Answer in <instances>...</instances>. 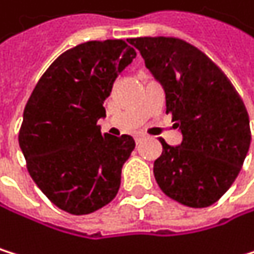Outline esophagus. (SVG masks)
I'll return each instance as SVG.
<instances>
[{"mask_svg": "<svg viewBox=\"0 0 254 254\" xmlns=\"http://www.w3.org/2000/svg\"><path fill=\"white\" fill-rule=\"evenodd\" d=\"M134 140H135V143L138 144V143H140V141L143 140V137H141V135H135V137H134Z\"/></svg>", "mask_w": 254, "mask_h": 254, "instance_id": "esophagus-1", "label": "esophagus"}]
</instances>
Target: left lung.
<instances>
[{
	"label": "left lung",
	"mask_w": 254,
	"mask_h": 254,
	"mask_svg": "<svg viewBox=\"0 0 254 254\" xmlns=\"http://www.w3.org/2000/svg\"><path fill=\"white\" fill-rule=\"evenodd\" d=\"M131 43L164 87L166 113L184 137L176 147L159 138L155 181L178 203L206 208L230 188L249 152L244 102L220 67L185 40L137 37Z\"/></svg>",
	"instance_id": "1"
}]
</instances>
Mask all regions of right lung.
Segmentation results:
<instances>
[{
  "label": "right lung",
  "instance_id": "obj_1",
  "mask_svg": "<svg viewBox=\"0 0 254 254\" xmlns=\"http://www.w3.org/2000/svg\"><path fill=\"white\" fill-rule=\"evenodd\" d=\"M137 52L123 40L85 42L67 49L39 79L19 132L28 172L57 208L92 214L116 197L131 135L101 132L104 102Z\"/></svg>",
  "mask_w": 254,
  "mask_h": 254
}]
</instances>
